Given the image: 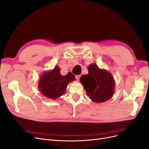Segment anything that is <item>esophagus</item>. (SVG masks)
Segmentation results:
<instances>
[{
    "label": "esophagus",
    "mask_w": 149,
    "mask_h": 149,
    "mask_svg": "<svg viewBox=\"0 0 149 149\" xmlns=\"http://www.w3.org/2000/svg\"><path fill=\"white\" fill-rule=\"evenodd\" d=\"M80 78V75H75V79L77 80H79Z\"/></svg>",
    "instance_id": "34e87169"
}]
</instances>
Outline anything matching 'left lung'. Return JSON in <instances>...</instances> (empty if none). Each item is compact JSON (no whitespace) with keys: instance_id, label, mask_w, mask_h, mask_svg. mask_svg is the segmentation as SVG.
I'll return each instance as SVG.
<instances>
[{"instance_id":"left-lung-1","label":"left lung","mask_w":149,"mask_h":149,"mask_svg":"<svg viewBox=\"0 0 149 149\" xmlns=\"http://www.w3.org/2000/svg\"><path fill=\"white\" fill-rule=\"evenodd\" d=\"M88 74L83 75L80 82L92 101L103 103L110 99L114 93L115 82L112 74L100 69L96 64L88 66Z\"/></svg>"}]
</instances>
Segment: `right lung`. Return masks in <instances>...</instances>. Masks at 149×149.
<instances>
[{
    "label": "right lung",
    "instance_id": "obj_1",
    "mask_svg": "<svg viewBox=\"0 0 149 149\" xmlns=\"http://www.w3.org/2000/svg\"><path fill=\"white\" fill-rule=\"evenodd\" d=\"M75 80V75L71 72L62 75L60 68L56 66L42 74L38 82V88L44 96L55 100L65 93L68 84Z\"/></svg>",
    "mask_w": 149,
    "mask_h": 149
}]
</instances>
